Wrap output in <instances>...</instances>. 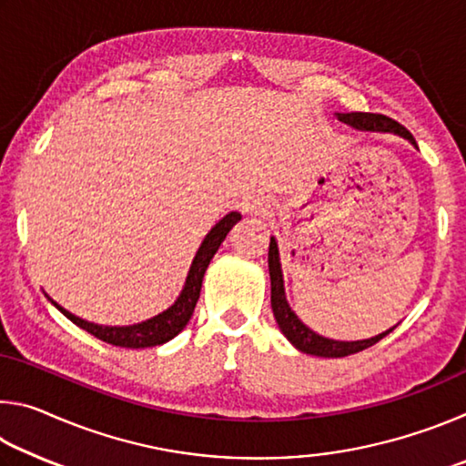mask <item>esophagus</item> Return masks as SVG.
I'll return each instance as SVG.
<instances>
[{"instance_id":"obj_1","label":"esophagus","mask_w":466,"mask_h":466,"mask_svg":"<svg viewBox=\"0 0 466 466\" xmlns=\"http://www.w3.org/2000/svg\"><path fill=\"white\" fill-rule=\"evenodd\" d=\"M242 211L250 218H263L267 216V205L261 201H247L242 205Z\"/></svg>"}]
</instances>
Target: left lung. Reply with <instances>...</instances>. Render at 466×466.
<instances>
[{
	"instance_id": "obj_1",
	"label": "left lung",
	"mask_w": 466,
	"mask_h": 466,
	"mask_svg": "<svg viewBox=\"0 0 466 466\" xmlns=\"http://www.w3.org/2000/svg\"><path fill=\"white\" fill-rule=\"evenodd\" d=\"M337 119L361 131L397 133V136L409 139L415 146V139L411 133H409V129H405L403 125L390 119V116L376 115V113H337ZM269 275H271V309L275 314V320H278L281 333L286 335L289 339V343L298 347L299 351L310 353V356H319V358H345V356H351V353L364 351L368 347L376 345L394 329L392 327L386 330V333H380L372 339H364V341H333V339L320 337L306 325H302L288 306L286 294H283L279 250L273 238L269 242Z\"/></svg>"
}]
</instances>
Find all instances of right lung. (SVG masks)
Here are the masks:
<instances>
[{
    "label": "right lung",
    "instance_id": "add662e5",
    "mask_svg": "<svg viewBox=\"0 0 466 466\" xmlns=\"http://www.w3.org/2000/svg\"><path fill=\"white\" fill-rule=\"evenodd\" d=\"M240 214H228L224 219L211 228V232L205 236L203 244L197 250V255L193 258L191 271H188V278L185 283L183 294L178 296V299L175 302V306H170L167 312L157 314V317L149 319L141 325H133V327H98L94 322H86L82 319L74 317L72 312H67L66 309H61L59 304H55L57 309L66 314V317L84 330H88L90 335H94L100 341L116 345V347H127V350H141V347H154V345H162L170 341L172 337H177L180 330L187 327V322L191 320L193 310L197 306V299H199L201 294V283H203V275L205 269L211 258L219 248V244L224 242L226 234L232 230V226L238 222Z\"/></svg>",
    "mask_w": 466,
    "mask_h": 466
}]
</instances>
